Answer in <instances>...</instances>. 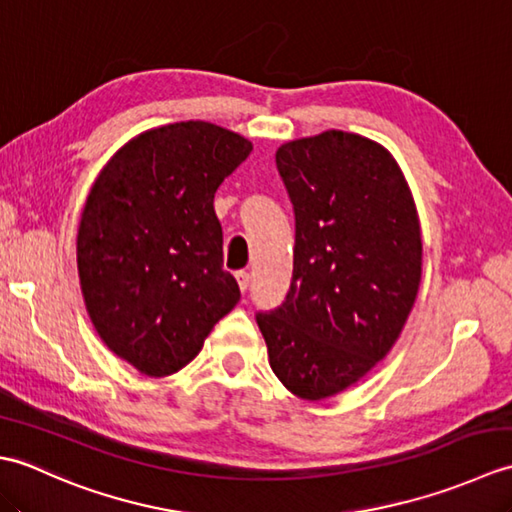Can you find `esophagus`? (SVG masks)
I'll list each match as a JSON object with an SVG mask.
<instances>
[{
    "instance_id": "34e87169",
    "label": "esophagus",
    "mask_w": 512,
    "mask_h": 512,
    "mask_svg": "<svg viewBox=\"0 0 512 512\" xmlns=\"http://www.w3.org/2000/svg\"><path fill=\"white\" fill-rule=\"evenodd\" d=\"M235 279H237V286H239V290L246 292V290H248V286H250V275L246 273V270H239V273H235Z\"/></svg>"
}]
</instances>
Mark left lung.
<instances>
[{
	"mask_svg": "<svg viewBox=\"0 0 512 512\" xmlns=\"http://www.w3.org/2000/svg\"><path fill=\"white\" fill-rule=\"evenodd\" d=\"M275 158L295 206V262L286 301L257 323L284 387L323 400L398 341L420 288V220L405 173L372 138L328 129Z\"/></svg>",
	"mask_w": 512,
	"mask_h": 512,
	"instance_id": "8db88e82",
	"label": "left lung"
}]
</instances>
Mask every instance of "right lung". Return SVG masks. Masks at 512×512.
<instances>
[{
  "label": "right lung",
  "mask_w": 512,
  "mask_h": 512,
  "mask_svg": "<svg viewBox=\"0 0 512 512\" xmlns=\"http://www.w3.org/2000/svg\"><path fill=\"white\" fill-rule=\"evenodd\" d=\"M250 151L220 125H160L92 184L76 235L83 301L101 341L140 374L180 372L239 301L213 198Z\"/></svg>",
  "instance_id": "add662e5"
}]
</instances>
